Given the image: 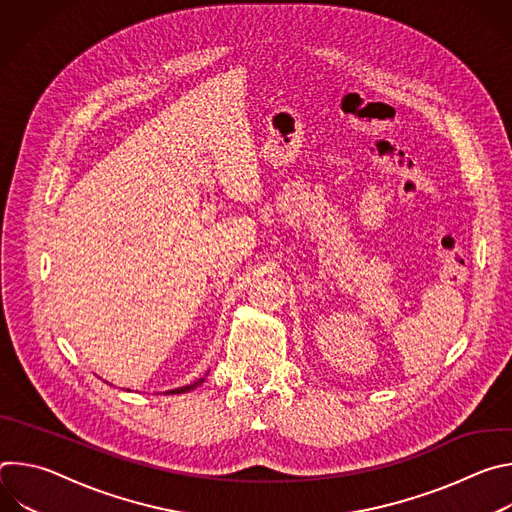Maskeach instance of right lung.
Masks as SVG:
<instances>
[{
  "mask_svg": "<svg viewBox=\"0 0 512 512\" xmlns=\"http://www.w3.org/2000/svg\"><path fill=\"white\" fill-rule=\"evenodd\" d=\"M204 383V379H198L196 383H192V385H186V387H180V389H172V391H166V395H178V393H188V391H192V389H196L198 385H202Z\"/></svg>",
  "mask_w": 512,
  "mask_h": 512,
  "instance_id": "obj_1",
  "label": "right lung"
}]
</instances>
